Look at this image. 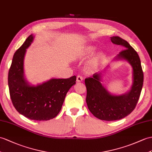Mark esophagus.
Returning <instances> with one entry per match:
<instances>
[{
	"instance_id": "esophagus-1",
	"label": "esophagus",
	"mask_w": 152,
	"mask_h": 152,
	"mask_svg": "<svg viewBox=\"0 0 152 152\" xmlns=\"http://www.w3.org/2000/svg\"><path fill=\"white\" fill-rule=\"evenodd\" d=\"M83 77L80 75H78L77 77V82H81V81H83Z\"/></svg>"
}]
</instances>
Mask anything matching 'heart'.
Instances as JSON below:
<instances>
[{
    "label": "heart",
    "mask_w": 152,
    "mask_h": 152,
    "mask_svg": "<svg viewBox=\"0 0 152 152\" xmlns=\"http://www.w3.org/2000/svg\"><path fill=\"white\" fill-rule=\"evenodd\" d=\"M93 51H94L93 48H88V49H87L86 53H91ZM104 57H105V55H104V54H102V53H101L99 55H98V56H97V57H96V58L95 59L94 62H93V66H94V65H95V64H97L99 62H100V61H101L102 60H103V59H104Z\"/></svg>",
    "instance_id": "1"
}]
</instances>
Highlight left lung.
<instances>
[{"label":"left lung","instance_id":"8db88e82","mask_svg":"<svg viewBox=\"0 0 152 152\" xmlns=\"http://www.w3.org/2000/svg\"><path fill=\"white\" fill-rule=\"evenodd\" d=\"M110 38L113 44L124 47L117 58L125 59L132 66L134 84L128 94L117 96L110 94L102 86L100 73H94L93 77L85 79L86 101L89 110L98 119L107 121L121 119L133 112L140 97L144 80L141 63L137 51L119 37Z\"/></svg>","mask_w":152,"mask_h":152}]
</instances>
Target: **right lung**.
<instances>
[{
	"label": "right lung",
	"instance_id": "1",
	"mask_svg": "<svg viewBox=\"0 0 152 152\" xmlns=\"http://www.w3.org/2000/svg\"><path fill=\"white\" fill-rule=\"evenodd\" d=\"M29 35L15 53L8 73L10 98L17 112L29 119L48 121L60 112L66 95L76 83V76L52 79L37 86L29 85L24 77L23 62L26 50L33 41Z\"/></svg>",
	"mask_w": 152,
	"mask_h": 152
}]
</instances>
